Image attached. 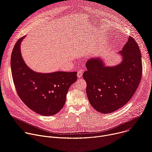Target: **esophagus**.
<instances>
[{
    "label": "esophagus",
    "mask_w": 152,
    "mask_h": 152,
    "mask_svg": "<svg viewBox=\"0 0 152 152\" xmlns=\"http://www.w3.org/2000/svg\"><path fill=\"white\" fill-rule=\"evenodd\" d=\"M83 72V70H79L77 72V76H78V77H80L82 76Z\"/></svg>",
    "instance_id": "1"
}]
</instances>
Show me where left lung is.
Here are the masks:
<instances>
[{"mask_svg":"<svg viewBox=\"0 0 152 152\" xmlns=\"http://www.w3.org/2000/svg\"><path fill=\"white\" fill-rule=\"evenodd\" d=\"M119 53L122 62L114 67L104 66L99 58L86 62L83 73L86 92L94 109L102 114L117 111L126 104L135 93L141 79L142 66L139 46L132 37Z\"/></svg>","mask_w":152,"mask_h":152,"instance_id":"8db88e82","label":"left lung"}]
</instances>
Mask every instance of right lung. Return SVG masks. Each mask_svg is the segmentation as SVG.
<instances>
[{"label":"right lung","mask_w":152,"mask_h":152,"mask_svg":"<svg viewBox=\"0 0 152 152\" xmlns=\"http://www.w3.org/2000/svg\"><path fill=\"white\" fill-rule=\"evenodd\" d=\"M25 37L16 42L11 57L12 76L17 94L36 113L55 115L64 106L69 89L77 80V72L39 73L30 69L20 53V44Z\"/></svg>","instance_id":"add662e5"}]
</instances>
